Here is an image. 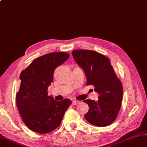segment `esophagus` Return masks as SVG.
<instances>
[{"mask_svg": "<svg viewBox=\"0 0 147 147\" xmlns=\"http://www.w3.org/2000/svg\"><path fill=\"white\" fill-rule=\"evenodd\" d=\"M79 101H78V100H73V104L74 105H77V104H79Z\"/></svg>", "mask_w": 147, "mask_h": 147, "instance_id": "esophagus-1", "label": "esophagus"}]
</instances>
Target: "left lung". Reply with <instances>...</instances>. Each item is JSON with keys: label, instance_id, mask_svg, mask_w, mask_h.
<instances>
[{"label": "left lung", "instance_id": "obj_1", "mask_svg": "<svg viewBox=\"0 0 147 147\" xmlns=\"http://www.w3.org/2000/svg\"><path fill=\"white\" fill-rule=\"evenodd\" d=\"M74 60L85 72L86 85H93L98 100L87 99L89 106L85 117L90 124L98 127L111 124L117 117L123 100V88L111 64L110 59L97 52L74 50Z\"/></svg>", "mask_w": 147, "mask_h": 147}]
</instances>
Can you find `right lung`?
<instances>
[{"instance_id":"1","label":"right lung","mask_w":147,"mask_h":147,"mask_svg":"<svg viewBox=\"0 0 147 147\" xmlns=\"http://www.w3.org/2000/svg\"><path fill=\"white\" fill-rule=\"evenodd\" d=\"M69 57L66 52H52L35 59L22 71L20 90L16 96L22 120L33 131L48 133L60 125L72 101H56L48 95L55 68Z\"/></svg>"}]
</instances>
